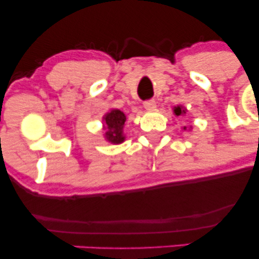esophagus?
<instances>
[{"instance_id":"1","label":"esophagus","mask_w":259,"mask_h":259,"mask_svg":"<svg viewBox=\"0 0 259 259\" xmlns=\"http://www.w3.org/2000/svg\"><path fill=\"white\" fill-rule=\"evenodd\" d=\"M156 101L154 100H147V101H145L144 102V107L146 109H148V111H152V109H154L156 108Z\"/></svg>"}]
</instances>
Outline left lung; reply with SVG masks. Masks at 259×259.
<instances>
[{
	"instance_id": "8db88e82",
	"label": "left lung",
	"mask_w": 259,
	"mask_h": 259,
	"mask_svg": "<svg viewBox=\"0 0 259 259\" xmlns=\"http://www.w3.org/2000/svg\"><path fill=\"white\" fill-rule=\"evenodd\" d=\"M174 113L177 115H180V114H183V113H185V111H184V109H181V107L178 106L174 108ZM184 129H186V127H184Z\"/></svg>"
}]
</instances>
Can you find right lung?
I'll return each mask as SVG.
<instances>
[{
    "label": "right lung",
    "mask_w": 259,
    "mask_h": 259,
    "mask_svg": "<svg viewBox=\"0 0 259 259\" xmlns=\"http://www.w3.org/2000/svg\"><path fill=\"white\" fill-rule=\"evenodd\" d=\"M126 117L119 109H114L105 117V121L107 125V140L112 144H120L124 141L123 136V125L125 123Z\"/></svg>",
    "instance_id": "obj_1"
}]
</instances>
